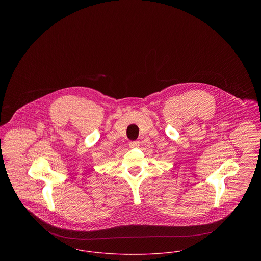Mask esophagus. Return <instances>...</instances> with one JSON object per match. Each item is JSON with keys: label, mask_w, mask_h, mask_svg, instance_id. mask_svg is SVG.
<instances>
[{"label": "esophagus", "mask_w": 261, "mask_h": 261, "mask_svg": "<svg viewBox=\"0 0 261 261\" xmlns=\"http://www.w3.org/2000/svg\"><path fill=\"white\" fill-rule=\"evenodd\" d=\"M139 147H140V142L139 141H135V142L129 143V148H132V149L139 148Z\"/></svg>", "instance_id": "1"}]
</instances>
